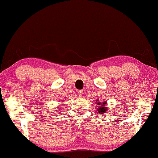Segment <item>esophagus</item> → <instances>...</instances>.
<instances>
[{
	"label": "esophagus",
	"mask_w": 158,
	"mask_h": 158,
	"mask_svg": "<svg viewBox=\"0 0 158 158\" xmlns=\"http://www.w3.org/2000/svg\"><path fill=\"white\" fill-rule=\"evenodd\" d=\"M83 94H84L83 91H78V95L79 96H81V97H82V96H83Z\"/></svg>",
	"instance_id": "34e87169"
}]
</instances>
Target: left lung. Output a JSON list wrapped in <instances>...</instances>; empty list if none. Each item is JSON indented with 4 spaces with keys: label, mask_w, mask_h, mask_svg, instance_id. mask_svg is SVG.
I'll return each mask as SVG.
<instances>
[{
    "label": "left lung",
    "mask_w": 158,
    "mask_h": 158,
    "mask_svg": "<svg viewBox=\"0 0 158 158\" xmlns=\"http://www.w3.org/2000/svg\"><path fill=\"white\" fill-rule=\"evenodd\" d=\"M96 104H97L98 106V113H99L100 114H105L106 112L107 111V108L105 106L104 104H101L100 102H98L96 103Z\"/></svg>",
    "instance_id": "left-lung-1"
}]
</instances>
